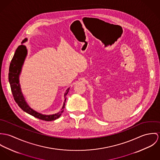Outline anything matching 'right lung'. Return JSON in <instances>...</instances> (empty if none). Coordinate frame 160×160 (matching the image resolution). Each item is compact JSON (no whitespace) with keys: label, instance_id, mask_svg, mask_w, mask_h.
Instances as JSON below:
<instances>
[{"label":"right lung","instance_id":"add662e5","mask_svg":"<svg viewBox=\"0 0 160 160\" xmlns=\"http://www.w3.org/2000/svg\"><path fill=\"white\" fill-rule=\"evenodd\" d=\"M27 40H28L27 38H24L22 40V43L26 42ZM27 53H28V50L26 49V46L23 45L22 44L19 45L14 54V56L10 64L9 73H8V80L10 85L11 90L12 92L13 98L15 102L17 103L18 106L23 111L30 114L31 115L37 118L38 119H40L42 120H45L48 122L55 120L56 119L60 117V116L61 115L62 113L64 111V108L65 107V102L66 100V96L69 91V88L66 90L64 94L65 100L63 104V106L61 108V110L58 112L57 113L53 114V115H43L32 109L28 106V104L25 101V99L21 90L19 81V76L21 68Z\"/></svg>","mask_w":160,"mask_h":160}]
</instances>
